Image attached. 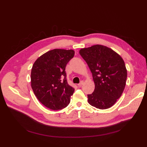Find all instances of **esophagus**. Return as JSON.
I'll return each mask as SVG.
<instances>
[{
  "instance_id": "obj_1",
  "label": "esophagus",
  "mask_w": 147,
  "mask_h": 147,
  "mask_svg": "<svg viewBox=\"0 0 147 147\" xmlns=\"http://www.w3.org/2000/svg\"><path fill=\"white\" fill-rule=\"evenodd\" d=\"M83 84V81H81L80 82V83H78V84H77V85L79 86V87H81L82 86V84Z\"/></svg>"
}]
</instances>
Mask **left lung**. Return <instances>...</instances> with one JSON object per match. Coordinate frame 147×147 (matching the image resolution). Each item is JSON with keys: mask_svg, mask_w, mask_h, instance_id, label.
Listing matches in <instances>:
<instances>
[{"mask_svg": "<svg viewBox=\"0 0 147 147\" xmlns=\"http://www.w3.org/2000/svg\"><path fill=\"white\" fill-rule=\"evenodd\" d=\"M80 55L90 68L95 89L88 94V102L99 109L113 106L126 86L127 70L122 57L112 49L101 45L82 48Z\"/></svg>", "mask_w": 147, "mask_h": 147, "instance_id": "1", "label": "left lung"}]
</instances>
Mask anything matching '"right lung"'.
Instances as JSON below:
<instances>
[{
  "label": "right lung",
  "instance_id": "right-lung-1",
  "mask_svg": "<svg viewBox=\"0 0 147 147\" xmlns=\"http://www.w3.org/2000/svg\"><path fill=\"white\" fill-rule=\"evenodd\" d=\"M73 50L54 49L40 56L31 70V87L41 103L51 110L67 106L74 88L66 80L65 67L74 56Z\"/></svg>",
  "mask_w": 147,
  "mask_h": 147
}]
</instances>
